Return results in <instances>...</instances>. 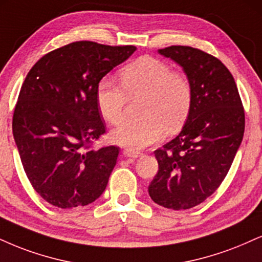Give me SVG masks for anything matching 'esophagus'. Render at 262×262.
I'll list each match as a JSON object with an SVG mask.
<instances>
[{
	"instance_id": "1",
	"label": "esophagus",
	"mask_w": 262,
	"mask_h": 262,
	"mask_svg": "<svg viewBox=\"0 0 262 262\" xmlns=\"http://www.w3.org/2000/svg\"><path fill=\"white\" fill-rule=\"evenodd\" d=\"M123 154H124V156L127 157H132V159H138V157H140L143 154L139 152V151H133V150H129V149H125L123 151Z\"/></svg>"
}]
</instances>
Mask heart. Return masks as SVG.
Instances as JSON below:
<instances>
[{"label": "heart", "mask_w": 262, "mask_h": 262, "mask_svg": "<svg viewBox=\"0 0 262 262\" xmlns=\"http://www.w3.org/2000/svg\"><path fill=\"white\" fill-rule=\"evenodd\" d=\"M119 84L103 79L97 85L96 101L101 115L116 125L124 118L128 100L143 97L138 121L124 122L112 132L115 143L140 150L160 140L166 128L177 130L187 121L193 105V86L184 73L173 71L161 59L145 56L121 69Z\"/></svg>", "instance_id": "obj_1"}]
</instances>
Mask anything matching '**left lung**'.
Returning <instances> with one entry per match:
<instances>
[{"instance_id":"8db88e82","label":"left lung","mask_w":262,"mask_h":262,"mask_svg":"<svg viewBox=\"0 0 262 262\" xmlns=\"http://www.w3.org/2000/svg\"><path fill=\"white\" fill-rule=\"evenodd\" d=\"M181 64L193 86L187 123L154 151L159 171L149 194L166 209L188 210L219 189L244 135L245 113L234 78L215 56L190 46L159 50Z\"/></svg>"}]
</instances>
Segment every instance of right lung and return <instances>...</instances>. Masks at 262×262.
Segmentation results:
<instances>
[{"instance_id": "obj_1", "label": "right lung", "mask_w": 262, "mask_h": 262, "mask_svg": "<svg viewBox=\"0 0 262 262\" xmlns=\"http://www.w3.org/2000/svg\"><path fill=\"white\" fill-rule=\"evenodd\" d=\"M135 50L75 41L42 56L25 78L14 107L13 137L30 184L53 206H85L106 189L119 147L93 149L106 133L97 85Z\"/></svg>"}]
</instances>
